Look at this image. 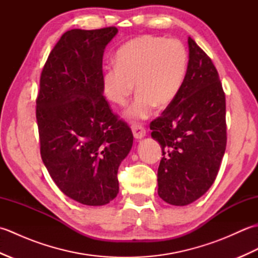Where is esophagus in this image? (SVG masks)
Here are the masks:
<instances>
[{
    "instance_id": "1",
    "label": "esophagus",
    "mask_w": 258,
    "mask_h": 258,
    "mask_svg": "<svg viewBox=\"0 0 258 258\" xmlns=\"http://www.w3.org/2000/svg\"><path fill=\"white\" fill-rule=\"evenodd\" d=\"M132 131H133V135L136 140H141L142 138H144L146 134V131L143 127V126L140 124H133L132 125Z\"/></svg>"
}]
</instances>
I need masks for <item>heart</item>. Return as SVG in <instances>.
<instances>
[{"label":"heart","mask_w":258,"mask_h":258,"mask_svg":"<svg viewBox=\"0 0 258 258\" xmlns=\"http://www.w3.org/2000/svg\"><path fill=\"white\" fill-rule=\"evenodd\" d=\"M187 52L176 38L143 35L120 46L116 64L103 71V91L117 106H125L136 86L133 105L127 116L149 117L153 109L165 108L176 98L187 70Z\"/></svg>","instance_id":"b5f03b06"}]
</instances>
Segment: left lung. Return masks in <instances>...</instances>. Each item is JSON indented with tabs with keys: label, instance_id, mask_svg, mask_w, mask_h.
I'll use <instances>...</instances> for the list:
<instances>
[{
	"label": "left lung",
	"instance_id": "1",
	"mask_svg": "<svg viewBox=\"0 0 258 258\" xmlns=\"http://www.w3.org/2000/svg\"><path fill=\"white\" fill-rule=\"evenodd\" d=\"M189 59L176 98L152 120V138L162 146L157 193L184 206L213 185L226 150V102L210 56L188 37Z\"/></svg>",
	"mask_w": 258,
	"mask_h": 258
}]
</instances>
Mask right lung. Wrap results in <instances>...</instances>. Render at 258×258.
<instances>
[{
  "mask_svg": "<svg viewBox=\"0 0 258 258\" xmlns=\"http://www.w3.org/2000/svg\"><path fill=\"white\" fill-rule=\"evenodd\" d=\"M115 26L65 32L40 78L36 120L42 161L63 193L105 205L118 193L117 169L133 133L103 96L104 48Z\"/></svg>",
  "mask_w": 258,
  "mask_h": 258,
  "instance_id": "right-lung-1",
  "label": "right lung"
}]
</instances>
